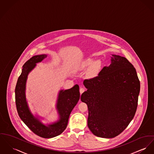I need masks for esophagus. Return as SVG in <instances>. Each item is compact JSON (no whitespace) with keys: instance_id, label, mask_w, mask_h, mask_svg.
<instances>
[{"instance_id":"esophagus-1","label":"esophagus","mask_w":154,"mask_h":154,"mask_svg":"<svg viewBox=\"0 0 154 154\" xmlns=\"http://www.w3.org/2000/svg\"><path fill=\"white\" fill-rule=\"evenodd\" d=\"M85 91V89L83 88V87H81L80 88V94H82V93H83Z\"/></svg>"}]
</instances>
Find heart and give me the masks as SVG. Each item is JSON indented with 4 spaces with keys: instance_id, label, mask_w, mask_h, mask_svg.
Returning <instances> with one entry per match:
<instances>
[{
    "instance_id": "b5f03b06",
    "label": "heart",
    "mask_w": 154,
    "mask_h": 154,
    "mask_svg": "<svg viewBox=\"0 0 154 154\" xmlns=\"http://www.w3.org/2000/svg\"><path fill=\"white\" fill-rule=\"evenodd\" d=\"M91 66L89 70V74L91 75L96 74L101 67V63L100 61H97L94 62V60L91 59L87 60L84 63V67H88Z\"/></svg>"
}]
</instances>
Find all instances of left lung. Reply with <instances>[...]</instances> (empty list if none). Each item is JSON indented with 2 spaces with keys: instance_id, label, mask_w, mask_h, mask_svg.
I'll list each match as a JSON object with an SVG mask.
<instances>
[{
  "instance_id": "obj_1",
  "label": "left lung",
  "mask_w": 154,
  "mask_h": 154,
  "mask_svg": "<svg viewBox=\"0 0 154 154\" xmlns=\"http://www.w3.org/2000/svg\"><path fill=\"white\" fill-rule=\"evenodd\" d=\"M112 56L109 66L84 81L87 90L81 96L88 106L90 130L106 138L119 135L128 127L135 114L140 91L134 66L125 57Z\"/></svg>"
}]
</instances>
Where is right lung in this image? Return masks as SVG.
<instances>
[{"label": "right lung", "mask_w": 154, "mask_h": 154, "mask_svg": "<svg viewBox=\"0 0 154 154\" xmlns=\"http://www.w3.org/2000/svg\"><path fill=\"white\" fill-rule=\"evenodd\" d=\"M46 57V54L35 56L24 64L22 73L18 78L15 88V102L18 114L28 128L39 137L50 138L59 135L66 130L71 111L78 103L80 94L78 85H75L69 90L60 91L57 103L60 119L53 124L45 125L33 116L26 100V80L28 74L34 69L35 64L41 62Z\"/></svg>", "instance_id": "right-lung-1"}]
</instances>
